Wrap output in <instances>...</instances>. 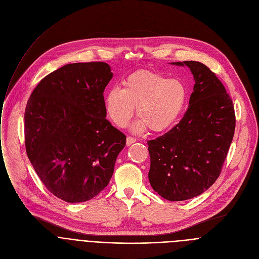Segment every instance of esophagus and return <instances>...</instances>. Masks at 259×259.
<instances>
[{"mask_svg": "<svg viewBox=\"0 0 259 259\" xmlns=\"http://www.w3.org/2000/svg\"><path fill=\"white\" fill-rule=\"evenodd\" d=\"M136 141V139L135 138H133V137H131V136H128L127 138H126V144L129 146V145H131L132 143H134Z\"/></svg>", "mask_w": 259, "mask_h": 259, "instance_id": "34e87169", "label": "esophagus"}]
</instances>
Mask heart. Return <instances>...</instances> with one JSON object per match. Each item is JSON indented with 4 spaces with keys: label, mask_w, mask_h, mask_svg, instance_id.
Listing matches in <instances>:
<instances>
[{
    "label": "heart",
    "mask_w": 259,
    "mask_h": 259,
    "mask_svg": "<svg viewBox=\"0 0 259 259\" xmlns=\"http://www.w3.org/2000/svg\"><path fill=\"white\" fill-rule=\"evenodd\" d=\"M123 86L105 93L104 107L109 119L120 128L127 126L137 107L134 132L147 128L155 133L169 130L180 119L189 99L188 87L181 80L151 70L131 73Z\"/></svg>",
    "instance_id": "b5f03b06"
}]
</instances>
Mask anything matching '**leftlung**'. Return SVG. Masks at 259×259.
<instances>
[{
  "label": "left lung",
  "mask_w": 259,
  "mask_h": 259,
  "mask_svg": "<svg viewBox=\"0 0 259 259\" xmlns=\"http://www.w3.org/2000/svg\"><path fill=\"white\" fill-rule=\"evenodd\" d=\"M171 64L190 67L194 91L181 121L164 135L147 141L149 180L162 198L184 201L203 194L218 178L234 137L236 118L225 86L205 64Z\"/></svg>",
  "instance_id": "8db88e82"
}]
</instances>
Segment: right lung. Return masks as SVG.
Wrapping results in <instances>:
<instances>
[{"mask_svg":"<svg viewBox=\"0 0 259 259\" xmlns=\"http://www.w3.org/2000/svg\"><path fill=\"white\" fill-rule=\"evenodd\" d=\"M113 76L105 62L65 64L27 101V157L48 191L65 202H86L104 190L125 147L126 136L105 119L103 91Z\"/></svg>","mask_w":259,"mask_h":259,"instance_id":"obj_1","label":"right lung"}]
</instances>
